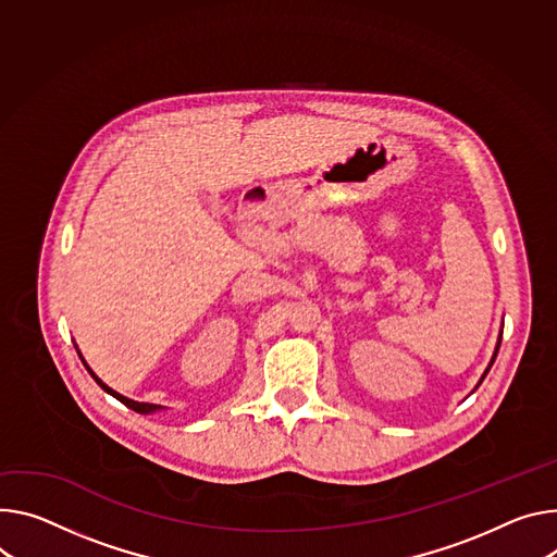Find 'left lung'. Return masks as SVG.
I'll return each instance as SVG.
<instances>
[{"instance_id":"left-lung-1","label":"left lung","mask_w":557,"mask_h":557,"mask_svg":"<svg viewBox=\"0 0 557 557\" xmlns=\"http://www.w3.org/2000/svg\"><path fill=\"white\" fill-rule=\"evenodd\" d=\"M499 339H502V335H499ZM499 339H497V346H495V352H493V360H491V364H488V369H491V367H493V362H495V356H497V348H499ZM488 369H486V371H484V375H482V380H484V377H486V373H488ZM482 380H480V384H482Z\"/></svg>"}]
</instances>
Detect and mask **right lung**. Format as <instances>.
I'll return each instance as SVG.
<instances>
[{
  "instance_id": "obj_1",
  "label": "right lung",
  "mask_w": 557,
  "mask_h": 557,
  "mask_svg": "<svg viewBox=\"0 0 557 557\" xmlns=\"http://www.w3.org/2000/svg\"><path fill=\"white\" fill-rule=\"evenodd\" d=\"M84 362V360H82ZM84 367H86V362H84ZM88 369V367H86ZM88 373L92 375V380L99 384V386H102L107 393H111L113 397H117L122 404H126V407L128 409H133V411H137V413H156V411H160V409H164V407H160V404H148V401H135V399H128V397H124V395H120L117 391H113L111 386H107L102 380H99L90 369H88Z\"/></svg>"
}]
</instances>
